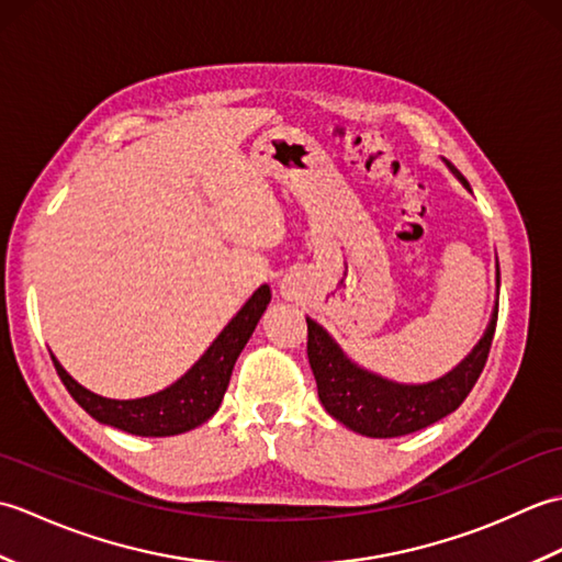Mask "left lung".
<instances>
[{
    "label": "left lung",
    "instance_id": "1",
    "mask_svg": "<svg viewBox=\"0 0 562 562\" xmlns=\"http://www.w3.org/2000/svg\"><path fill=\"white\" fill-rule=\"evenodd\" d=\"M445 164L457 176V181L473 193L469 181L449 161ZM495 306L481 340L451 372L425 384H401V381L369 372L345 355L324 326L306 316V355L326 413L357 435L389 439L417 432L457 411L479 381L487 352H491L497 326L499 266L495 268Z\"/></svg>",
    "mask_w": 562,
    "mask_h": 562
}]
</instances>
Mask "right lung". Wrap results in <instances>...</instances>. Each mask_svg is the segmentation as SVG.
Masks as SVG:
<instances>
[{
    "label": "right lung",
    "instance_id": "add662e5",
    "mask_svg": "<svg viewBox=\"0 0 562 562\" xmlns=\"http://www.w3.org/2000/svg\"><path fill=\"white\" fill-rule=\"evenodd\" d=\"M270 296V284H260L229 324L222 328L220 336L212 340L210 348L202 352L200 360L181 379H176L171 386L149 393V396L127 401L105 398L81 386L77 379H71V374L50 352L53 364L69 396L101 425H111L137 437L183 435L188 429L207 423L220 411L224 391L229 386L232 369L238 355L246 348L248 338L254 336L260 316L266 314Z\"/></svg>",
    "mask_w": 562,
    "mask_h": 562
}]
</instances>
